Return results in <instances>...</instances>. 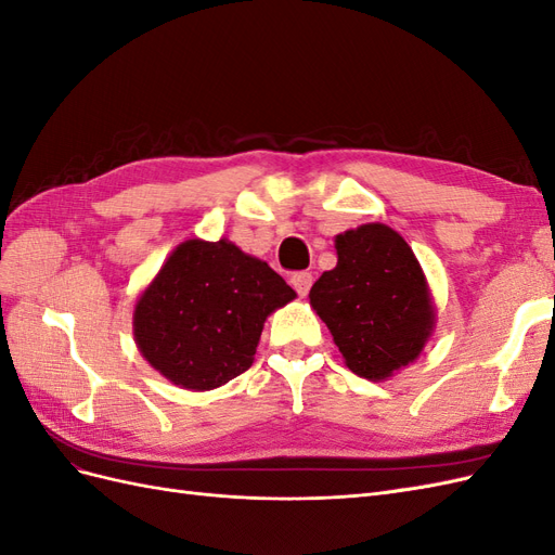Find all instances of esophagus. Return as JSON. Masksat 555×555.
<instances>
[{"mask_svg": "<svg viewBox=\"0 0 555 555\" xmlns=\"http://www.w3.org/2000/svg\"><path fill=\"white\" fill-rule=\"evenodd\" d=\"M292 287L298 292V296H308L310 287H312V273L300 271L292 275Z\"/></svg>", "mask_w": 555, "mask_h": 555, "instance_id": "34e87169", "label": "esophagus"}]
</instances>
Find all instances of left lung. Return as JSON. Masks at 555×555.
Listing matches in <instances>:
<instances>
[{
  "instance_id": "left-lung-1",
  "label": "left lung",
  "mask_w": 555,
  "mask_h": 555,
  "mask_svg": "<svg viewBox=\"0 0 555 555\" xmlns=\"http://www.w3.org/2000/svg\"><path fill=\"white\" fill-rule=\"evenodd\" d=\"M338 263L310 289L345 365L371 382L391 377L422 354L435 326L426 275L391 227L373 222L335 236Z\"/></svg>"
}]
</instances>
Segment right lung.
<instances>
[{
  "label": "right lung",
  "mask_w": 555,
  "mask_h": 555,
  "mask_svg": "<svg viewBox=\"0 0 555 555\" xmlns=\"http://www.w3.org/2000/svg\"><path fill=\"white\" fill-rule=\"evenodd\" d=\"M296 292L231 241H184L133 308L143 359L182 389L210 391L255 361L266 317Z\"/></svg>",
  "instance_id": "right-lung-1"
}]
</instances>
